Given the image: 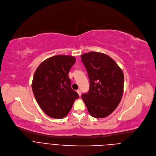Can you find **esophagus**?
Returning a JSON list of instances; mask_svg holds the SVG:
<instances>
[{
  "mask_svg": "<svg viewBox=\"0 0 156 156\" xmlns=\"http://www.w3.org/2000/svg\"><path fill=\"white\" fill-rule=\"evenodd\" d=\"M77 93H78V95L80 96L81 95V91L80 90H77Z\"/></svg>",
  "mask_w": 156,
  "mask_h": 156,
  "instance_id": "obj_1",
  "label": "esophagus"
}]
</instances>
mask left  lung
<instances>
[{
	"label": "left lung",
	"mask_w": 156,
	"mask_h": 156,
	"mask_svg": "<svg viewBox=\"0 0 156 156\" xmlns=\"http://www.w3.org/2000/svg\"><path fill=\"white\" fill-rule=\"evenodd\" d=\"M90 79V90L81 98L90 115L104 118L112 114L120 102L124 75L117 63L107 55L90 52L81 55Z\"/></svg>",
	"instance_id": "obj_1"
}]
</instances>
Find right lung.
Listing matches in <instances>:
<instances>
[{
  "instance_id": "obj_1",
  "label": "right lung",
  "mask_w": 156,
  "mask_h": 156,
  "mask_svg": "<svg viewBox=\"0 0 156 156\" xmlns=\"http://www.w3.org/2000/svg\"><path fill=\"white\" fill-rule=\"evenodd\" d=\"M76 58L58 55L43 61L32 81L35 99L43 112L54 119H63L70 111L78 93L72 89L69 73Z\"/></svg>"
}]
</instances>
